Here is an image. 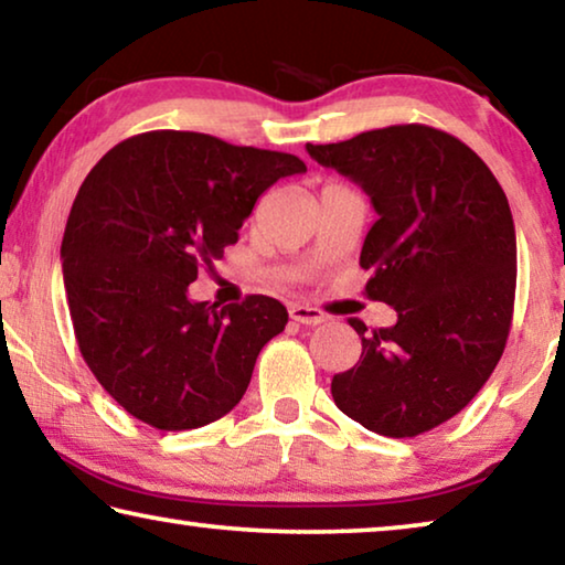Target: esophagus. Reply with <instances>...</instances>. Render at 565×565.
<instances>
[{"mask_svg":"<svg viewBox=\"0 0 565 565\" xmlns=\"http://www.w3.org/2000/svg\"><path fill=\"white\" fill-rule=\"evenodd\" d=\"M289 317L299 324H322L327 319L324 311H319L317 307H309V305H291Z\"/></svg>","mask_w":565,"mask_h":565,"instance_id":"34e87169","label":"esophagus"}]
</instances>
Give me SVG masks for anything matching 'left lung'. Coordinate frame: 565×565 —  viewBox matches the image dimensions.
<instances>
[{"label": "left lung", "instance_id": "left-lung-1", "mask_svg": "<svg viewBox=\"0 0 565 565\" xmlns=\"http://www.w3.org/2000/svg\"><path fill=\"white\" fill-rule=\"evenodd\" d=\"M307 151L373 202L365 294L398 315L373 332L350 319L363 355L332 377L337 408L391 439L431 431L475 398L508 342L518 279L508 198L465 141L424 124Z\"/></svg>", "mask_w": 565, "mask_h": 565}]
</instances>
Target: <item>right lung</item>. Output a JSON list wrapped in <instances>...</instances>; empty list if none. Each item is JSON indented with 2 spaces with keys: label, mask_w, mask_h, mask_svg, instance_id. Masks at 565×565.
<instances>
[{
  "label": "right lung",
  "mask_w": 565,
  "mask_h": 565,
  "mask_svg": "<svg viewBox=\"0 0 565 565\" xmlns=\"http://www.w3.org/2000/svg\"><path fill=\"white\" fill-rule=\"evenodd\" d=\"M299 157L233 147L198 131H149L116 145L83 180L63 233V284L90 373L134 418L184 431L235 408L281 301L250 294L217 309L188 286L223 256Z\"/></svg>",
  "instance_id": "1"
}]
</instances>
